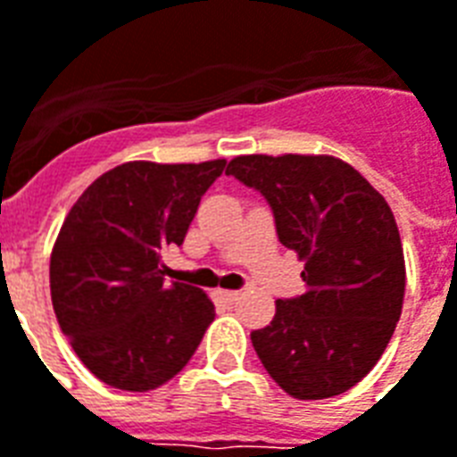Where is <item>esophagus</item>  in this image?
<instances>
[{
  "label": "esophagus",
  "mask_w": 457,
  "mask_h": 457,
  "mask_svg": "<svg viewBox=\"0 0 457 457\" xmlns=\"http://www.w3.org/2000/svg\"><path fill=\"white\" fill-rule=\"evenodd\" d=\"M218 299L225 302V304H235L239 299V290H218Z\"/></svg>",
  "instance_id": "esophagus-1"
}]
</instances>
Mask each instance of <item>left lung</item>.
Segmentation results:
<instances>
[{
  "mask_svg": "<svg viewBox=\"0 0 457 457\" xmlns=\"http://www.w3.org/2000/svg\"><path fill=\"white\" fill-rule=\"evenodd\" d=\"M228 174L270 205L283 246L304 261V295L278 299L253 350L299 400L333 398L381 360L400 321L405 256L386 198L330 155H242Z\"/></svg>",
  "mask_w": 457,
  "mask_h": 457,
  "instance_id": "1",
  "label": "left lung"
}]
</instances>
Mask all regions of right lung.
<instances>
[{"instance_id": "add662e5", "label": "right lung", "mask_w": 457, "mask_h": 457, "mask_svg": "<svg viewBox=\"0 0 457 457\" xmlns=\"http://www.w3.org/2000/svg\"><path fill=\"white\" fill-rule=\"evenodd\" d=\"M225 165L124 162L66 215L50 259L52 306L79 360L107 386L158 388L187 367L213 323V302L194 285L167 283L160 261L182 246Z\"/></svg>"}]
</instances>
